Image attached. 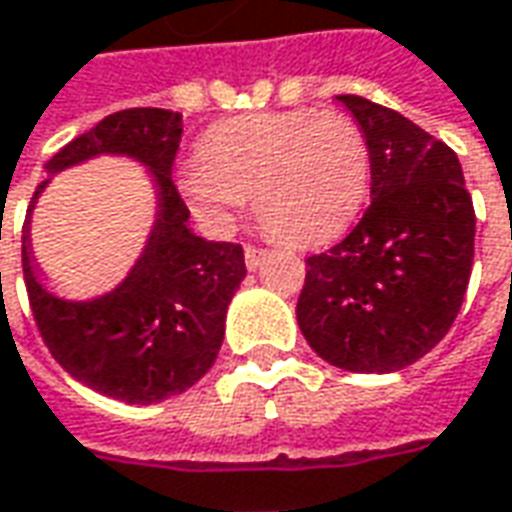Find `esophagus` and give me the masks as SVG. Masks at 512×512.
I'll return each instance as SVG.
<instances>
[{
	"instance_id": "34e87169",
	"label": "esophagus",
	"mask_w": 512,
	"mask_h": 512,
	"mask_svg": "<svg viewBox=\"0 0 512 512\" xmlns=\"http://www.w3.org/2000/svg\"><path fill=\"white\" fill-rule=\"evenodd\" d=\"M263 257H266V252L263 249H255V246H246L243 249V260H246V269L255 271L260 263H263Z\"/></svg>"
}]
</instances>
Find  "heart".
<instances>
[{"label": "heart", "mask_w": 512, "mask_h": 512, "mask_svg": "<svg viewBox=\"0 0 512 512\" xmlns=\"http://www.w3.org/2000/svg\"><path fill=\"white\" fill-rule=\"evenodd\" d=\"M187 210L227 232L252 193L277 241L325 243L353 224L370 187V145L339 111H255L210 125L176 176Z\"/></svg>", "instance_id": "obj_1"}]
</instances>
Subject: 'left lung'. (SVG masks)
Wrapping results in <instances>:
<instances>
[{"mask_svg":"<svg viewBox=\"0 0 512 512\" xmlns=\"http://www.w3.org/2000/svg\"><path fill=\"white\" fill-rule=\"evenodd\" d=\"M336 100L370 145L373 204L342 243L305 260L297 322L333 367L398 373L460 314L474 266V201L446 142L367 97Z\"/></svg>","mask_w":512,"mask_h":512,"instance_id":"8db88e82","label":"left lung"}]
</instances>
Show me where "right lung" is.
I'll use <instances>...</instances> for the list:
<instances>
[{
  "label": "right lung",
  "instance_id": "right-lung-1",
  "mask_svg": "<svg viewBox=\"0 0 512 512\" xmlns=\"http://www.w3.org/2000/svg\"><path fill=\"white\" fill-rule=\"evenodd\" d=\"M179 139V111H114L47 162L50 179L38 184L24 221V285L50 353L75 381L139 406L182 395L210 373L229 302L246 277L238 243L207 241L190 229V210L170 179ZM97 155H123L146 168L155 187V224L120 284L106 295L69 301L43 280L29 224L51 176Z\"/></svg>",
  "mask_w": 512,
  "mask_h": 512
}]
</instances>
